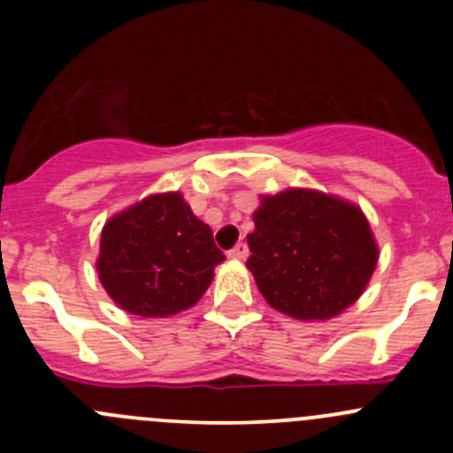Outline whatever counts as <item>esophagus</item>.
I'll use <instances>...</instances> for the list:
<instances>
[{"label":"esophagus","mask_w":453,"mask_h":453,"mask_svg":"<svg viewBox=\"0 0 453 453\" xmlns=\"http://www.w3.org/2000/svg\"><path fill=\"white\" fill-rule=\"evenodd\" d=\"M248 254H250V250H248V245H245V243H236L234 248L227 252L230 258H236V260H245V258H248Z\"/></svg>","instance_id":"obj_1"}]
</instances>
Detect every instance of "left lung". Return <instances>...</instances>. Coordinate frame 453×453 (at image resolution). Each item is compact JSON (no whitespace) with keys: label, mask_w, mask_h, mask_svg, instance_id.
I'll list each match as a JSON object with an SVG mask.
<instances>
[{"label":"left lung","mask_w":453,"mask_h":453,"mask_svg":"<svg viewBox=\"0 0 453 453\" xmlns=\"http://www.w3.org/2000/svg\"><path fill=\"white\" fill-rule=\"evenodd\" d=\"M248 234V269L276 311L328 319L366 289L379 250L357 205L318 190L260 197Z\"/></svg>","instance_id":"1"}]
</instances>
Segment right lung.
Returning a JSON list of instances; mask_svg holds the SVG:
<instances>
[{
	"label": "right lung",
	"instance_id": "add662e5",
	"mask_svg": "<svg viewBox=\"0 0 453 453\" xmlns=\"http://www.w3.org/2000/svg\"><path fill=\"white\" fill-rule=\"evenodd\" d=\"M226 256L180 193L150 195L109 219L96 260L113 303L142 318H166L199 303Z\"/></svg>",
	"mask_w": 453,
	"mask_h": 453
}]
</instances>
